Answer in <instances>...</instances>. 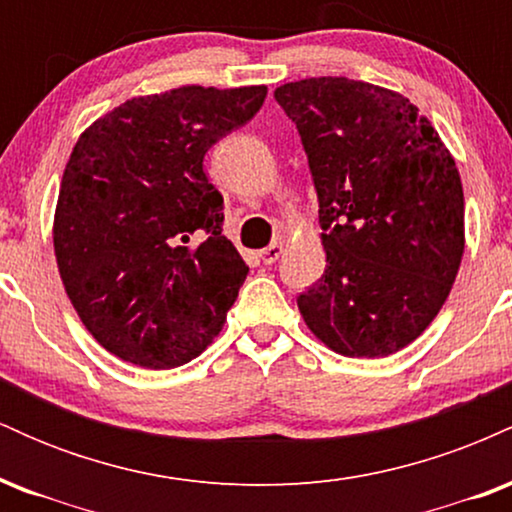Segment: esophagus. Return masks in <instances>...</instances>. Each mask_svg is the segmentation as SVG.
I'll list each match as a JSON object with an SVG mask.
<instances>
[{
  "instance_id": "obj_1",
  "label": "esophagus",
  "mask_w": 512,
  "mask_h": 512,
  "mask_svg": "<svg viewBox=\"0 0 512 512\" xmlns=\"http://www.w3.org/2000/svg\"><path fill=\"white\" fill-rule=\"evenodd\" d=\"M281 252H284V245H281V243H272V245H269V248H264V250L260 252V260H262L264 264H274V262L281 257Z\"/></svg>"
}]
</instances>
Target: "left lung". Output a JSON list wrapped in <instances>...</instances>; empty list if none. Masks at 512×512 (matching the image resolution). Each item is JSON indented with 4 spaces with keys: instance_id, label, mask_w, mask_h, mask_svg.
Masks as SVG:
<instances>
[{
    "instance_id": "obj_1",
    "label": "left lung",
    "mask_w": 512,
    "mask_h": 512,
    "mask_svg": "<svg viewBox=\"0 0 512 512\" xmlns=\"http://www.w3.org/2000/svg\"><path fill=\"white\" fill-rule=\"evenodd\" d=\"M320 202L325 274L298 296L305 325L342 356L414 342L443 308L464 252L455 158L390 88L317 76L279 86Z\"/></svg>"
}]
</instances>
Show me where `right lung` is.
I'll return each instance as SVG.
<instances>
[{
  "label": "right lung",
  "mask_w": 512,
  "mask_h": 512,
  "mask_svg": "<svg viewBox=\"0 0 512 512\" xmlns=\"http://www.w3.org/2000/svg\"><path fill=\"white\" fill-rule=\"evenodd\" d=\"M267 86H180L98 117L76 142L57 197L64 291L103 349L175 368L221 332L248 276L223 226L204 154L255 117Z\"/></svg>",
  "instance_id": "right-lung-1"
}]
</instances>
